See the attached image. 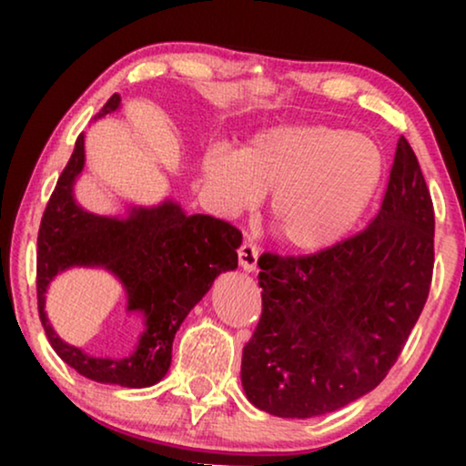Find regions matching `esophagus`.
I'll return each mask as SVG.
<instances>
[{"label":"esophagus","mask_w":466,"mask_h":466,"mask_svg":"<svg viewBox=\"0 0 466 466\" xmlns=\"http://www.w3.org/2000/svg\"><path fill=\"white\" fill-rule=\"evenodd\" d=\"M238 257H239V265H241V269L250 273V271L257 269V263H258V257H260V252H258L257 244H252L250 239H246L244 244L239 246V250H238Z\"/></svg>","instance_id":"1"}]
</instances>
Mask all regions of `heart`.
<instances>
[{
  "mask_svg": "<svg viewBox=\"0 0 466 466\" xmlns=\"http://www.w3.org/2000/svg\"><path fill=\"white\" fill-rule=\"evenodd\" d=\"M201 171L227 212H244L271 193L279 239L301 252L335 246L356 225L384 176L378 144L329 125H279L239 152L212 146Z\"/></svg>",
  "mask_w": 466,
  "mask_h": 466,
  "instance_id": "1",
  "label": "heart"
}]
</instances>
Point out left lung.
Segmentation results:
<instances>
[{"label":"left lung","instance_id":"obj_1","mask_svg":"<svg viewBox=\"0 0 466 466\" xmlns=\"http://www.w3.org/2000/svg\"><path fill=\"white\" fill-rule=\"evenodd\" d=\"M432 265V199L400 136L365 231L308 257L258 258L263 314L241 356L248 400L278 418H314L371 392L422 314Z\"/></svg>","mask_w":466,"mask_h":466}]
</instances>
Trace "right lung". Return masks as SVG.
<instances>
[{"label": "right lung", "mask_w": 466, "mask_h": 466, "mask_svg": "<svg viewBox=\"0 0 466 466\" xmlns=\"http://www.w3.org/2000/svg\"><path fill=\"white\" fill-rule=\"evenodd\" d=\"M120 107L114 93L95 118ZM85 169V133L56 180L37 233V309L55 352L80 375L125 388H148L165 378L171 343L184 318L212 289L222 271L238 269L241 233L220 218L188 216L174 199L155 208L133 206L127 216L86 212L74 184ZM72 266H101L124 284L127 310L145 318L134 352L99 360L69 347L47 322V284Z\"/></svg>", "instance_id": "add662e5"}]
</instances>
